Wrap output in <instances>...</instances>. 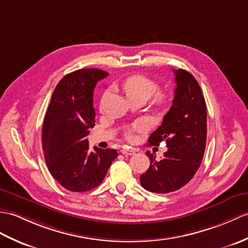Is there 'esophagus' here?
<instances>
[{"mask_svg": "<svg viewBox=\"0 0 248 248\" xmlns=\"http://www.w3.org/2000/svg\"><path fill=\"white\" fill-rule=\"evenodd\" d=\"M122 152L124 155H133V154H135V151L133 150V149H126V148H124V149H122Z\"/></svg>", "mask_w": 248, "mask_h": 248, "instance_id": "34e87169", "label": "esophagus"}]
</instances>
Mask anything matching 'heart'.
Instances as JSON below:
<instances>
[{
	"mask_svg": "<svg viewBox=\"0 0 248 248\" xmlns=\"http://www.w3.org/2000/svg\"><path fill=\"white\" fill-rule=\"evenodd\" d=\"M122 89L125 96L128 97V99H130V98H142L146 101L157 90V83L147 76L138 74L126 78L122 84ZM108 93H105L102 96L101 108H103V102H105ZM153 103L157 108L163 110L169 103L168 94L165 93V92H157L154 95Z\"/></svg>",
	"mask_w": 248,
	"mask_h": 248,
	"instance_id": "obj_1",
	"label": "heart"
}]
</instances>
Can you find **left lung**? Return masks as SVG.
<instances>
[{"mask_svg":"<svg viewBox=\"0 0 248 248\" xmlns=\"http://www.w3.org/2000/svg\"><path fill=\"white\" fill-rule=\"evenodd\" d=\"M172 71L176 82L174 99L162 124L148 140L153 146L166 141L168 150L160 160L147 151L150 167L140 175L143 188L164 194L191 181L202 164L207 140V108L202 90L187 71Z\"/></svg>","mask_w":248,"mask_h":248,"instance_id":"obj_1","label":"left lung"}]
</instances>
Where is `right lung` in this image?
<instances>
[{"mask_svg":"<svg viewBox=\"0 0 248 248\" xmlns=\"http://www.w3.org/2000/svg\"><path fill=\"white\" fill-rule=\"evenodd\" d=\"M108 73L82 68L63 77L51 96L42 128L47 168L62 187L84 192L99 186L113 160L114 149L89 150L88 135L95 125L93 95L96 83Z\"/></svg>","mask_w":248,"mask_h":248,"instance_id":"add662e5","label":"right lung"}]
</instances>
